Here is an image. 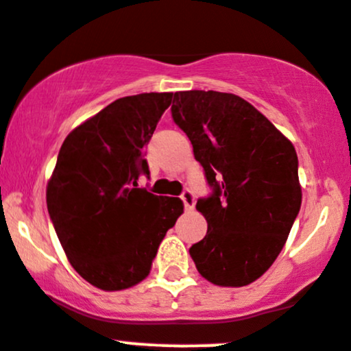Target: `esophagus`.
<instances>
[{
	"label": "esophagus",
	"instance_id": "esophagus-1",
	"mask_svg": "<svg viewBox=\"0 0 351 351\" xmlns=\"http://www.w3.org/2000/svg\"><path fill=\"white\" fill-rule=\"evenodd\" d=\"M182 202H183V205H185V210H191L193 208V205H195V195H193V191L191 190H185L182 193Z\"/></svg>",
	"mask_w": 351,
	"mask_h": 351
}]
</instances>
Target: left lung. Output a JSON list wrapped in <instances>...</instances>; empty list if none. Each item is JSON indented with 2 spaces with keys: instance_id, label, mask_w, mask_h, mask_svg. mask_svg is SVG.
Wrapping results in <instances>:
<instances>
[{
  "instance_id": "8db88e82",
  "label": "left lung",
  "mask_w": 351,
  "mask_h": 351,
  "mask_svg": "<svg viewBox=\"0 0 351 351\" xmlns=\"http://www.w3.org/2000/svg\"><path fill=\"white\" fill-rule=\"evenodd\" d=\"M171 117L210 186L197 202L208 230L190 247L191 259L206 281L247 286L271 267L300 213L296 149L234 94L175 92Z\"/></svg>"
}]
</instances>
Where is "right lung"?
I'll return each instance as SVG.
<instances>
[{
	"label": "right lung",
	"instance_id": "right-lung-1",
	"mask_svg": "<svg viewBox=\"0 0 351 351\" xmlns=\"http://www.w3.org/2000/svg\"><path fill=\"white\" fill-rule=\"evenodd\" d=\"M171 92L114 101L65 138L47 186V206L72 267L104 291L146 278L180 198L138 188L149 176L145 146L171 104Z\"/></svg>",
	"mask_w": 351,
	"mask_h": 351
}]
</instances>
